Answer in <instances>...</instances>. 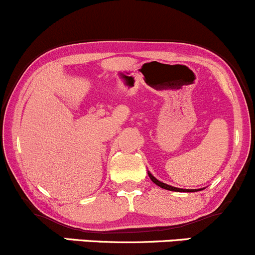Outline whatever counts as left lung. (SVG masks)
Listing matches in <instances>:
<instances>
[{
	"mask_svg": "<svg viewBox=\"0 0 255 255\" xmlns=\"http://www.w3.org/2000/svg\"><path fill=\"white\" fill-rule=\"evenodd\" d=\"M148 176L150 177V180H152V181L155 183V185H158V186H159V187L164 188V190L175 191V192H197V191H202V190H185V188H177V187H172V186H170V185H166V183L161 182V181H159V180H157V179H155V177L153 176V175L150 174L149 171H148ZM203 190H204V188H203Z\"/></svg>",
	"mask_w": 255,
	"mask_h": 255,
	"instance_id": "1",
	"label": "left lung"
}]
</instances>
